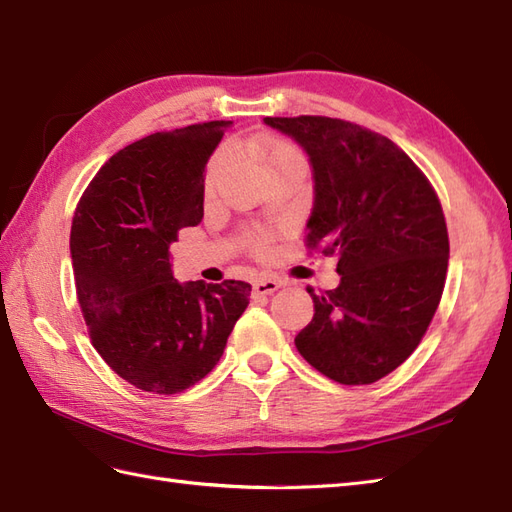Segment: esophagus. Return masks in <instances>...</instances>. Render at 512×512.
Listing matches in <instances>:
<instances>
[{
    "instance_id": "34e87169",
    "label": "esophagus",
    "mask_w": 512,
    "mask_h": 512,
    "mask_svg": "<svg viewBox=\"0 0 512 512\" xmlns=\"http://www.w3.org/2000/svg\"><path fill=\"white\" fill-rule=\"evenodd\" d=\"M279 287H281V281H277V279H270V277L257 279L253 283V298H257V296H270L272 292H277Z\"/></svg>"
}]
</instances>
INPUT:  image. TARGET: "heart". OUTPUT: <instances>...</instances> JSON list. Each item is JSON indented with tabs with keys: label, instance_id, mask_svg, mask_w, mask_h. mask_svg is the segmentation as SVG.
<instances>
[{
	"label": "heart",
	"instance_id": "obj_1",
	"mask_svg": "<svg viewBox=\"0 0 512 512\" xmlns=\"http://www.w3.org/2000/svg\"><path fill=\"white\" fill-rule=\"evenodd\" d=\"M248 153H251L259 162V166L266 170L268 177L287 173V170H305L303 153H300L294 144L279 138H255L248 142ZM227 164H229L227 151H218L212 157V162H209L205 170V181H203L207 196L214 194ZM268 244H270V235L266 231L248 233V246H251L253 253L264 255L268 251Z\"/></svg>",
	"mask_w": 512,
	"mask_h": 512
}]
</instances>
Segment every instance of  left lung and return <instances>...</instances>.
<instances>
[{"mask_svg":"<svg viewBox=\"0 0 512 512\" xmlns=\"http://www.w3.org/2000/svg\"><path fill=\"white\" fill-rule=\"evenodd\" d=\"M305 149L313 173L307 246L337 257L339 285L313 298L294 339L342 385L387 376L422 342L448 272L450 242L430 181L396 142L329 116H266Z\"/></svg>","mask_w":512,"mask_h":512,"instance_id":"obj_1","label":"left lung"}]
</instances>
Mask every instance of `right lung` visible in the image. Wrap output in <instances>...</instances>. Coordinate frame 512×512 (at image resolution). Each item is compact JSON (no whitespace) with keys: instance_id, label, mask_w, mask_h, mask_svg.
Returning <instances> with one entry per match:
<instances>
[{"instance_id":"obj_1","label":"right lung","mask_w":512,"mask_h":512,"mask_svg":"<svg viewBox=\"0 0 512 512\" xmlns=\"http://www.w3.org/2000/svg\"><path fill=\"white\" fill-rule=\"evenodd\" d=\"M231 121L157 131L99 168L77 203L71 259L95 350L127 383L179 393L214 370L248 307L244 281L179 283L170 244L203 220L205 164Z\"/></svg>"}]
</instances>
